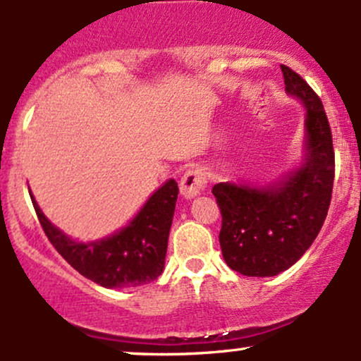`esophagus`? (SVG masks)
Returning <instances> with one entry per match:
<instances>
[{
  "label": "esophagus",
  "instance_id": "obj_1",
  "mask_svg": "<svg viewBox=\"0 0 361 361\" xmlns=\"http://www.w3.org/2000/svg\"><path fill=\"white\" fill-rule=\"evenodd\" d=\"M207 188V177L201 169H189L180 179V195L188 200L195 197L204 191Z\"/></svg>",
  "mask_w": 361,
  "mask_h": 361
}]
</instances>
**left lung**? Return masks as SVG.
<instances>
[{"mask_svg":"<svg viewBox=\"0 0 361 361\" xmlns=\"http://www.w3.org/2000/svg\"><path fill=\"white\" fill-rule=\"evenodd\" d=\"M286 92L306 108L303 165L269 188L213 185L222 213L220 247L232 270L272 277L298 262L319 235L334 185V146L324 104L306 80L281 65Z\"/></svg>","mask_w":361,"mask_h":361,"instance_id":"left-lung-1","label":"left lung"}]
</instances>
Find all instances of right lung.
Segmentation results:
<instances>
[{
    "label": "right lung",
    "mask_w": 361,
    "mask_h": 361,
    "mask_svg": "<svg viewBox=\"0 0 361 361\" xmlns=\"http://www.w3.org/2000/svg\"><path fill=\"white\" fill-rule=\"evenodd\" d=\"M32 200L49 243L80 275L108 289L137 288L160 277L179 188L173 179L158 188L129 226L94 243H77L56 228Z\"/></svg>",
    "instance_id": "obj_1"
}]
</instances>
